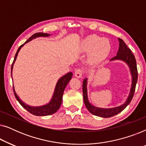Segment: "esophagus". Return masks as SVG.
Listing matches in <instances>:
<instances>
[{
	"label": "esophagus",
	"instance_id": "esophagus-1",
	"mask_svg": "<svg viewBox=\"0 0 146 146\" xmlns=\"http://www.w3.org/2000/svg\"><path fill=\"white\" fill-rule=\"evenodd\" d=\"M82 74H83V71L81 69H77L76 70L75 72H74V76L76 78H80L82 77Z\"/></svg>",
	"mask_w": 146,
	"mask_h": 146
}]
</instances>
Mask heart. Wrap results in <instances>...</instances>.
<instances>
[{"instance_id":"b5f03b06","label":"heart","mask_w":146,"mask_h":146,"mask_svg":"<svg viewBox=\"0 0 146 146\" xmlns=\"http://www.w3.org/2000/svg\"><path fill=\"white\" fill-rule=\"evenodd\" d=\"M105 40L106 39L101 38L97 35L89 36L82 42L81 50L84 52L91 51L90 58L92 60H97L106 54L110 48V44L108 45L107 42Z\"/></svg>"}]
</instances>
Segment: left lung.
Listing matches in <instances>:
<instances>
[{"mask_svg": "<svg viewBox=\"0 0 146 146\" xmlns=\"http://www.w3.org/2000/svg\"><path fill=\"white\" fill-rule=\"evenodd\" d=\"M118 51H117L116 56L112 58L110 60V61L115 60H120L123 61L128 65L129 70H130L131 76H132V83H131L130 92H129V94L128 97H127L126 101L125 102V103L122 105L113 108H97L92 105L88 100L87 93V78H85L83 81L82 85L84 102L85 106L88 109V110L91 113L97 115V116L102 117H110L121 112L131 102L135 92V86H136L137 76H138V75H137L136 60H135L134 55L131 52V50L127 46V45L125 44L123 40L118 38Z\"/></svg>", "mask_w": 146, "mask_h": 146, "instance_id": "1", "label": "left lung"}]
</instances>
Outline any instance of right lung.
<instances>
[{
  "instance_id": "obj_1",
  "label": "right lung",
  "mask_w": 146,
  "mask_h": 146,
  "mask_svg": "<svg viewBox=\"0 0 146 146\" xmlns=\"http://www.w3.org/2000/svg\"><path fill=\"white\" fill-rule=\"evenodd\" d=\"M50 36L49 34H47V33H35V35H33L32 36L30 37L29 40H27V41L25 42V44L29 42V41H31L33 39L36 38L37 37H40V36L46 37V36ZM24 44H22L21 46L19 48L17 53H16L15 59H14L13 62L12 64L11 75H12V72H13L14 63H15L16 59H17L18 53H19L20 50H21V48L23 46ZM72 77V72H68L66 75L63 76L62 77H61L58 80V81L56 85L54 92L53 96L51 100L50 101V102L48 104H47L46 105L42 106L33 107V106H31L26 104L24 103L19 98V97L18 96V95L17 94V93H16V92L15 90V87L13 86L14 94H15V98H17L18 102L20 103V104H21L24 108L27 110L29 112L32 113V114L37 115V116H44V115H51V114H53V113H54L55 112H56L60 108V107L62 101V96H63L64 91V89L66 86V85L68 84V83L70 80H71Z\"/></svg>"
}]
</instances>
